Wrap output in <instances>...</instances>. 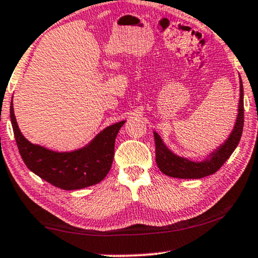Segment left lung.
<instances>
[{"mask_svg": "<svg viewBox=\"0 0 258 258\" xmlns=\"http://www.w3.org/2000/svg\"><path fill=\"white\" fill-rule=\"evenodd\" d=\"M244 122V108H243V84L239 77V103L238 114L234 129L224 143L208 155L203 161H191L186 157L178 156L165 146L161 136L154 132L155 146H156V163L160 170L170 177L176 178H202L213 175L231 156L238 146L243 132Z\"/></svg>", "mask_w": 258, "mask_h": 258, "instance_id": "obj_1", "label": "left lung"}]
</instances>
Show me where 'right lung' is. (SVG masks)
I'll return each mask as SVG.
<instances>
[{"label": "right lung", "instance_id": "right-lung-1", "mask_svg": "<svg viewBox=\"0 0 258 258\" xmlns=\"http://www.w3.org/2000/svg\"><path fill=\"white\" fill-rule=\"evenodd\" d=\"M10 119L20 155L30 171L63 190H77L97 184L110 170L116 136L121 121L98 133L87 146L73 151H54L33 144L22 135L10 103Z\"/></svg>", "mask_w": 258, "mask_h": 258}]
</instances>
